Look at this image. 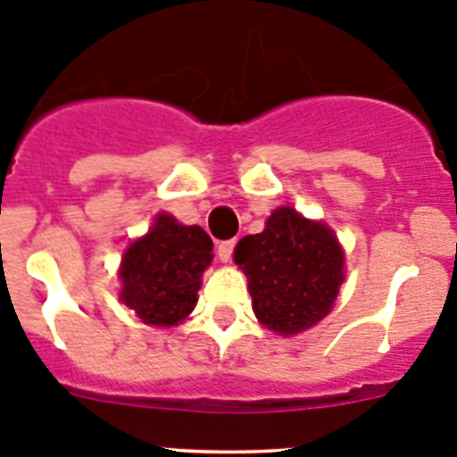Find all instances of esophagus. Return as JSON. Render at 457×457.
Masks as SVG:
<instances>
[{"instance_id": "34e87169", "label": "esophagus", "mask_w": 457, "mask_h": 457, "mask_svg": "<svg viewBox=\"0 0 457 457\" xmlns=\"http://www.w3.org/2000/svg\"><path fill=\"white\" fill-rule=\"evenodd\" d=\"M234 245H237V238H228V241H220V244H219V259H220V262H229V259H232Z\"/></svg>"}]
</instances>
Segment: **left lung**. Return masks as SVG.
I'll list each match as a JSON object with an SVG mask.
<instances>
[{"label":"left lung","instance_id":"left-lung-1","mask_svg":"<svg viewBox=\"0 0 457 457\" xmlns=\"http://www.w3.org/2000/svg\"><path fill=\"white\" fill-rule=\"evenodd\" d=\"M234 262L248 275L257 319L279 335L319 323L344 282V253L332 229L291 207L275 209L264 232L241 238Z\"/></svg>","mask_w":457,"mask_h":457}]
</instances>
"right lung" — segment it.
Masks as SVG:
<instances>
[{"label": "right lung", "mask_w": 457, "mask_h": 457, "mask_svg": "<svg viewBox=\"0 0 457 457\" xmlns=\"http://www.w3.org/2000/svg\"><path fill=\"white\" fill-rule=\"evenodd\" d=\"M213 244L198 225L159 213L150 232L127 248L120 266V300L150 326H175L198 303L203 270Z\"/></svg>", "instance_id": "add662e5"}]
</instances>
